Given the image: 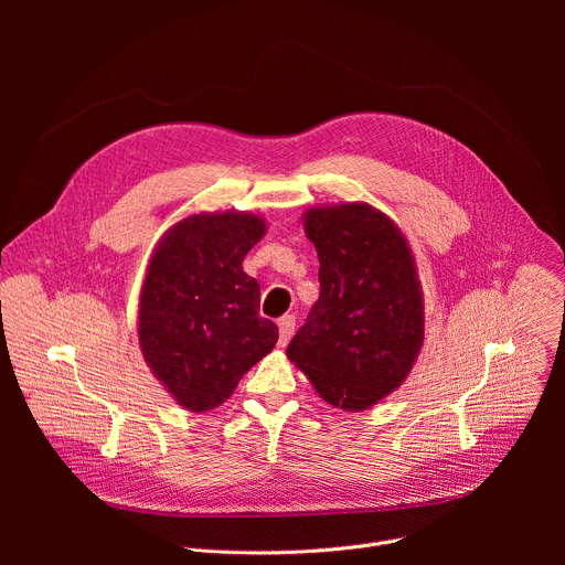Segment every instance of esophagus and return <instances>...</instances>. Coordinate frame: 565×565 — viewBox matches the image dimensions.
Returning a JSON list of instances; mask_svg holds the SVG:
<instances>
[{
  "label": "esophagus",
  "instance_id": "1",
  "mask_svg": "<svg viewBox=\"0 0 565 565\" xmlns=\"http://www.w3.org/2000/svg\"><path fill=\"white\" fill-rule=\"evenodd\" d=\"M295 333V315H284L279 319V344L286 347Z\"/></svg>",
  "mask_w": 565,
  "mask_h": 565
}]
</instances>
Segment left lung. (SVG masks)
<instances>
[{
    "instance_id": "left-lung-1",
    "label": "left lung",
    "mask_w": 565,
    "mask_h": 565,
    "mask_svg": "<svg viewBox=\"0 0 565 565\" xmlns=\"http://www.w3.org/2000/svg\"><path fill=\"white\" fill-rule=\"evenodd\" d=\"M319 255V299L288 358L329 405L362 412L412 371L423 347V292L412 250L382 212L344 203L303 216Z\"/></svg>"
}]
</instances>
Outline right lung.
Instances as JSON below:
<instances>
[{
  "label": "right lung",
  "mask_w": 565,
  "mask_h": 565,
  "mask_svg": "<svg viewBox=\"0 0 565 565\" xmlns=\"http://www.w3.org/2000/svg\"><path fill=\"white\" fill-rule=\"evenodd\" d=\"M264 232L253 214H194L151 257L138 340L153 375L190 412L218 407L277 344V324L259 315V284L244 273Z\"/></svg>",
  "instance_id": "1"
}]
</instances>
